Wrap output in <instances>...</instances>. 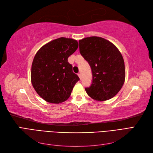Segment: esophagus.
<instances>
[{"mask_svg": "<svg viewBox=\"0 0 153 153\" xmlns=\"http://www.w3.org/2000/svg\"><path fill=\"white\" fill-rule=\"evenodd\" d=\"M78 76H79V78H80V79H82V75H81V73H78Z\"/></svg>", "mask_w": 153, "mask_h": 153, "instance_id": "34e87169", "label": "esophagus"}]
</instances>
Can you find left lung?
Masks as SVG:
<instances>
[{"label":"left lung","instance_id":"left-lung-1","mask_svg":"<svg viewBox=\"0 0 153 153\" xmlns=\"http://www.w3.org/2000/svg\"><path fill=\"white\" fill-rule=\"evenodd\" d=\"M79 49L92 70V84L85 88L87 94L100 101L113 98L125 80L124 62L121 52L110 41L97 36L79 40Z\"/></svg>","mask_w":153,"mask_h":153}]
</instances>
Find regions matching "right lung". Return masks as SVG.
<instances>
[{"label": "right lung", "mask_w": 153, "mask_h": 153, "mask_svg": "<svg viewBox=\"0 0 153 153\" xmlns=\"http://www.w3.org/2000/svg\"><path fill=\"white\" fill-rule=\"evenodd\" d=\"M78 47L77 41L59 38L43 46L36 53L31 68V82L44 100L60 103L67 100L80 80L73 72L68 57Z\"/></svg>", "instance_id": "1"}]
</instances>
